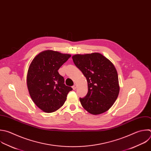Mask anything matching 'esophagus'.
Wrapping results in <instances>:
<instances>
[{"mask_svg":"<svg viewBox=\"0 0 151 151\" xmlns=\"http://www.w3.org/2000/svg\"><path fill=\"white\" fill-rule=\"evenodd\" d=\"M76 87H77V85H76V84H75L73 86H72V88L75 90V89H76Z\"/></svg>","mask_w":151,"mask_h":151,"instance_id":"obj_1","label":"esophagus"}]
</instances>
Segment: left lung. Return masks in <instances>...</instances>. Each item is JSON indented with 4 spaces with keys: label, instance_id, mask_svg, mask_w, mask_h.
<instances>
[{
    "label": "left lung",
    "instance_id": "obj_1",
    "mask_svg": "<svg viewBox=\"0 0 151 151\" xmlns=\"http://www.w3.org/2000/svg\"><path fill=\"white\" fill-rule=\"evenodd\" d=\"M72 59L88 82L86 95L79 98L82 107L93 115L109 110L120 91L118 74L114 65L98 53L75 55Z\"/></svg>",
    "mask_w": 151,
    "mask_h": 151
}]
</instances>
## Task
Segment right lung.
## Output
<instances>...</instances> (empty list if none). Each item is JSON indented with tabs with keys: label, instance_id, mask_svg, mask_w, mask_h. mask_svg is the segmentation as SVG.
<instances>
[{
	"label": "right lung",
	"instance_id": "obj_1",
	"mask_svg": "<svg viewBox=\"0 0 151 151\" xmlns=\"http://www.w3.org/2000/svg\"><path fill=\"white\" fill-rule=\"evenodd\" d=\"M71 55L45 50L37 55L28 68L27 83L35 104L45 113L59 109L72 88L66 86L58 70Z\"/></svg>",
	"mask_w": 151,
	"mask_h": 151
}]
</instances>
